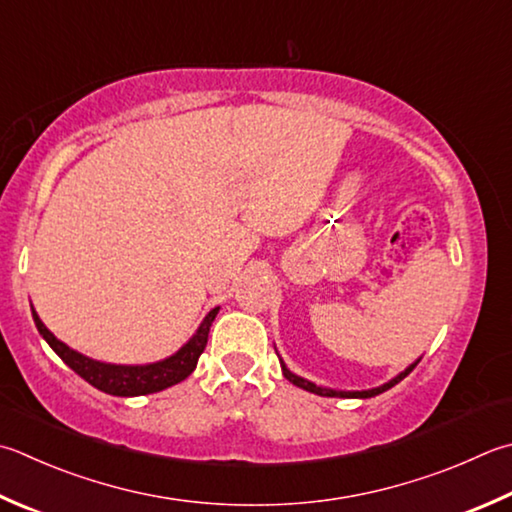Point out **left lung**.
I'll use <instances>...</instances> for the list:
<instances>
[{
  "mask_svg": "<svg viewBox=\"0 0 512 512\" xmlns=\"http://www.w3.org/2000/svg\"><path fill=\"white\" fill-rule=\"evenodd\" d=\"M278 354V352H276ZM278 361H281V370H283V376L285 379L289 381V383H294V385H298V388H303V390H307V392H312V394H318V397H339V399H370V397H376V394H381V392H385V390H390L392 385H397L399 381H403L406 379V376L417 368V363L421 361V356L414 363H410L406 370L403 372H399L397 376H392L390 381H385L383 385H376V388H370V390H334V388H325V385H316V383H312L310 379H303V376H298V374H294L292 370L287 368V365L283 363V359L281 356H278Z\"/></svg>",
  "mask_w": 512,
  "mask_h": 512,
  "instance_id": "left-lung-1",
  "label": "left lung"
}]
</instances>
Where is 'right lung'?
I'll use <instances>...</instances> for the list:
<instances>
[{
    "instance_id": "obj_1",
    "label": "right lung",
    "mask_w": 512,
    "mask_h": 512,
    "mask_svg": "<svg viewBox=\"0 0 512 512\" xmlns=\"http://www.w3.org/2000/svg\"><path fill=\"white\" fill-rule=\"evenodd\" d=\"M218 310L220 307H214V310L202 318V323L198 325L194 336H191L178 352L167 356V359L144 365H120L91 359V356L73 350V347L57 339V336L48 330L42 323V318L37 316L35 307L31 305L37 332H40L42 339L51 345V350L60 356L75 374H80L84 381H89L93 388H98L106 394H113V397H140V394L160 392L180 381H185L187 376L196 370L200 354L205 352L209 327L214 323Z\"/></svg>"
}]
</instances>
